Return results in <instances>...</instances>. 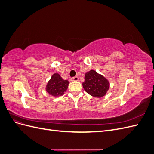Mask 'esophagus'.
I'll return each mask as SVG.
<instances>
[{
  "mask_svg": "<svg viewBox=\"0 0 154 154\" xmlns=\"http://www.w3.org/2000/svg\"><path fill=\"white\" fill-rule=\"evenodd\" d=\"M71 80L72 82H76V81H78L79 80V78L78 76H75V77H72L71 78Z\"/></svg>",
  "mask_w": 154,
  "mask_h": 154,
  "instance_id": "1",
  "label": "esophagus"
}]
</instances>
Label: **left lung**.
I'll use <instances>...</instances> for the list:
<instances>
[{"instance_id": "left-lung-1", "label": "left lung", "mask_w": 154, "mask_h": 154, "mask_svg": "<svg viewBox=\"0 0 154 154\" xmlns=\"http://www.w3.org/2000/svg\"><path fill=\"white\" fill-rule=\"evenodd\" d=\"M82 85L88 94L96 97L104 96L110 87L109 80L94 70L85 73V81Z\"/></svg>"}]
</instances>
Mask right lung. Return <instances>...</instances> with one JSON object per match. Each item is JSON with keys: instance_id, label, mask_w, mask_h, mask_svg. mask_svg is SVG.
I'll return each instance as SVG.
<instances>
[{"instance_id": "obj_1", "label": "right lung", "mask_w": 154, "mask_h": 154, "mask_svg": "<svg viewBox=\"0 0 154 154\" xmlns=\"http://www.w3.org/2000/svg\"><path fill=\"white\" fill-rule=\"evenodd\" d=\"M69 84L68 80H63L58 73H54L46 85L45 90L53 97L61 96L67 91Z\"/></svg>"}]
</instances>
